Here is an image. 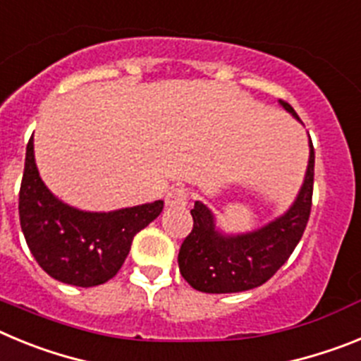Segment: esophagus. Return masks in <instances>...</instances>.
Listing matches in <instances>:
<instances>
[{
  "label": "esophagus",
  "instance_id": "obj_1",
  "mask_svg": "<svg viewBox=\"0 0 361 361\" xmlns=\"http://www.w3.org/2000/svg\"><path fill=\"white\" fill-rule=\"evenodd\" d=\"M190 200V191L183 186H173L166 193V206L168 208H184Z\"/></svg>",
  "mask_w": 361,
  "mask_h": 361
}]
</instances>
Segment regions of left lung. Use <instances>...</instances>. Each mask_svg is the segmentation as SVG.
<instances>
[{
	"label": "left lung",
	"mask_w": 361,
	"mask_h": 361,
	"mask_svg": "<svg viewBox=\"0 0 361 361\" xmlns=\"http://www.w3.org/2000/svg\"><path fill=\"white\" fill-rule=\"evenodd\" d=\"M295 119L298 114L280 101ZM314 148L309 139V164L304 184L291 208L264 228L240 235H224L215 216L197 200L191 209L193 229L178 251V269L191 288L202 293H240L266 283L288 262L307 226L312 204Z\"/></svg>",
	"instance_id": "1"
}]
</instances>
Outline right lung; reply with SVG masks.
Listing matches in <instances>:
<instances>
[{
  "label": "right lung",
  "mask_w": 361,
  "mask_h": 361,
  "mask_svg": "<svg viewBox=\"0 0 361 361\" xmlns=\"http://www.w3.org/2000/svg\"><path fill=\"white\" fill-rule=\"evenodd\" d=\"M164 202L108 213L75 209L44 186L27 145L19 190V222L28 250L44 273L63 283L94 288L117 275L137 233L161 215Z\"/></svg>",
  "instance_id": "obj_1"
}]
</instances>
